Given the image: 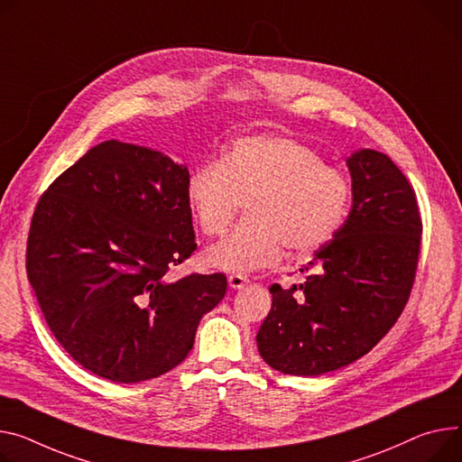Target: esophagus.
I'll list each match as a JSON object with an SVG mask.
<instances>
[{
	"label": "esophagus",
	"instance_id": "1",
	"mask_svg": "<svg viewBox=\"0 0 462 462\" xmlns=\"http://www.w3.org/2000/svg\"><path fill=\"white\" fill-rule=\"evenodd\" d=\"M227 281H229V287L236 291V289H244L247 282H250V277H247L245 273H231L227 277Z\"/></svg>",
	"mask_w": 462,
	"mask_h": 462
}]
</instances>
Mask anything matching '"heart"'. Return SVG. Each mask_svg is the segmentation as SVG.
Returning a JSON list of instances; mask_svg holds the SVG:
<instances>
[{"label": "heart", "mask_w": 462, "mask_h": 462, "mask_svg": "<svg viewBox=\"0 0 462 462\" xmlns=\"http://www.w3.org/2000/svg\"><path fill=\"white\" fill-rule=\"evenodd\" d=\"M185 196L207 236L222 235L245 203L247 218L210 247L205 263L247 272L275 264L285 245L307 255L329 244L347 215L349 183L301 142L254 134L235 140L220 161L199 164Z\"/></svg>", "instance_id": "1"}]
</instances>
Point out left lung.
Listing matches in <instances>:
<instances>
[{
	"mask_svg": "<svg viewBox=\"0 0 462 462\" xmlns=\"http://www.w3.org/2000/svg\"><path fill=\"white\" fill-rule=\"evenodd\" d=\"M353 205L335 238L301 268V285L270 287L257 333L261 357L291 375H322L361 359L396 324L416 277L421 217L393 159L359 150L347 159Z\"/></svg>",
	"mask_w": 462,
	"mask_h": 462,
	"instance_id": "8db88e82",
	"label": "left lung"
}]
</instances>
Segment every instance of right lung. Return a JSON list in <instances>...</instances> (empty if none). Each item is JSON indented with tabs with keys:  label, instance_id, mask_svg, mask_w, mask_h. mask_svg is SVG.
<instances>
[{
	"label": "right lung",
	"instance_id": "1",
	"mask_svg": "<svg viewBox=\"0 0 462 462\" xmlns=\"http://www.w3.org/2000/svg\"><path fill=\"white\" fill-rule=\"evenodd\" d=\"M189 177L161 152L107 140L34 207L29 282L59 344L103 379L140 383L183 363L226 296V273L166 275L198 247Z\"/></svg>",
	"mask_w": 462,
	"mask_h": 462
}]
</instances>
